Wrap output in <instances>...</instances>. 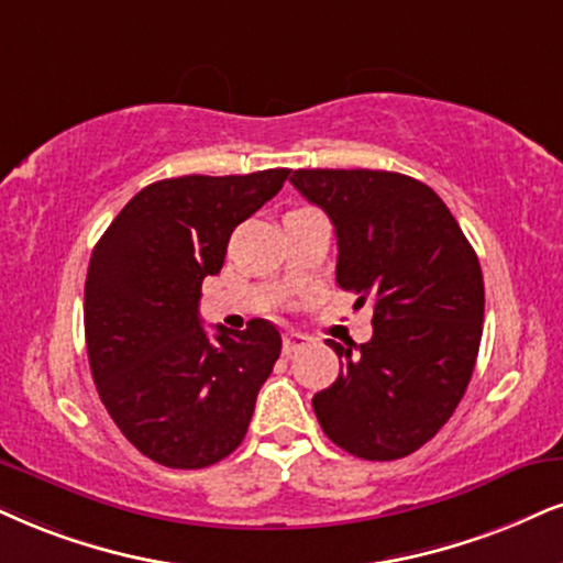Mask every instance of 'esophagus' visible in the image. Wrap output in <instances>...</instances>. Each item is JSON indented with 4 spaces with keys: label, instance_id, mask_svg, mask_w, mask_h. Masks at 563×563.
Wrapping results in <instances>:
<instances>
[{
    "label": "esophagus",
    "instance_id": "34e87169",
    "mask_svg": "<svg viewBox=\"0 0 563 563\" xmlns=\"http://www.w3.org/2000/svg\"><path fill=\"white\" fill-rule=\"evenodd\" d=\"M305 344H308V336H302V334H287V336H284V355H292V352L302 350Z\"/></svg>",
    "mask_w": 563,
    "mask_h": 563
}]
</instances>
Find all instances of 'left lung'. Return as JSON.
<instances>
[{
	"label": "left lung",
	"instance_id": "8db88e82",
	"mask_svg": "<svg viewBox=\"0 0 563 563\" xmlns=\"http://www.w3.org/2000/svg\"><path fill=\"white\" fill-rule=\"evenodd\" d=\"M336 232V282L373 302L371 342L346 346L339 378L313 397L339 449L391 462L433 439L467 391L485 289L473 245L418 179L378 169H297L289 177Z\"/></svg>",
	"mask_w": 563,
	"mask_h": 563
}]
</instances>
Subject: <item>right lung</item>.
Segmentation results:
<instances>
[{"instance_id":"obj_1","label":"right lung","mask_w":563,"mask_h":563,"mask_svg":"<svg viewBox=\"0 0 563 563\" xmlns=\"http://www.w3.org/2000/svg\"><path fill=\"white\" fill-rule=\"evenodd\" d=\"M289 169L187 175L143 187L96 242L86 276V344L99 397L122 435L164 467L200 470L245 439L279 360L274 323L200 325L206 276L234 227L282 190Z\"/></svg>"}]
</instances>
